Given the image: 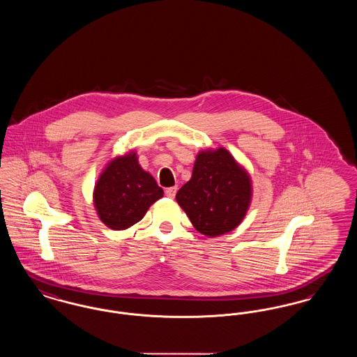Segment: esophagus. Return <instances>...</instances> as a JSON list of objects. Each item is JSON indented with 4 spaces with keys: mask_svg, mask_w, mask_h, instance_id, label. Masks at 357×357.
I'll use <instances>...</instances> for the list:
<instances>
[{
    "mask_svg": "<svg viewBox=\"0 0 357 357\" xmlns=\"http://www.w3.org/2000/svg\"><path fill=\"white\" fill-rule=\"evenodd\" d=\"M176 191H178V188H176V187H169V188L166 190V195H167L169 198H174V197H175V194H176Z\"/></svg>",
    "mask_w": 357,
    "mask_h": 357,
    "instance_id": "1",
    "label": "esophagus"
}]
</instances>
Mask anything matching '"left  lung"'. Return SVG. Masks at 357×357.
Here are the masks:
<instances>
[{"instance_id": "left-lung-1", "label": "left lung", "mask_w": 357, "mask_h": 357, "mask_svg": "<svg viewBox=\"0 0 357 357\" xmlns=\"http://www.w3.org/2000/svg\"><path fill=\"white\" fill-rule=\"evenodd\" d=\"M175 198L199 233L217 237L234 230L245 218L252 199V181L227 150L201 151L191 179Z\"/></svg>"}]
</instances>
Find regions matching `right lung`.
<instances>
[{
	"label": "right lung",
	"mask_w": 357,
	"mask_h": 357,
	"mask_svg": "<svg viewBox=\"0 0 357 357\" xmlns=\"http://www.w3.org/2000/svg\"><path fill=\"white\" fill-rule=\"evenodd\" d=\"M162 197V187L140 167L136 153H130L104 169L93 190V204L107 227L124 230L140 221Z\"/></svg>",
	"instance_id": "obj_1"
}]
</instances>
